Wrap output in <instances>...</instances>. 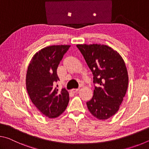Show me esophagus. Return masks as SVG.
I'll use <instances>...</instances> for the list:
<instances>
[{"label": "esophagus", "mask_w": 149, "mask_h": 149, "mask_svg": "<svg viewBox=\"0 0 149 149\" xmlns=\"http://www.w3.org/2000/svg\"><path fill=\"white\" fill-rule=\"evenodd\" d=\"M78 90H79V88H77V89H72L71 91H72V92H73V93H76V92H77L78 91Z\"/></svg>", "instance_id": "esophagus-1"}]
</instances>
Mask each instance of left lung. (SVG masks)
Wrapping results in <instances>:
<instances>
[{
    "label": "left lung",
    "mask_w": 149,
    "mask_h": 149,
    "mask_svg": "<svg viewBox=\"0 0 149 149\" xmlns=\"http://www.w3.org/2000/svg\"><path fill=\"white\" fill-rule=\"evenodd\" d=\"M93 75L95 90L87 102L90 112L99 120L112 117L119 110L128 86L125 62L119 53L104 45H77Z\"/></svg>",
    "instance_id": "1"
}]
</instances>
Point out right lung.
<instances>
[{
    "mask_svg": "<svg viewBox=\"0 0 149 149\" xmlns=\"http://www.w3.org/2000/svg\"><path fill=\"white\" fill-rule=\"evenodd\" d=\"M70 45H52L35 54L30 62L26 74V88L32 102L42 114L56 118L65 110L69 93L63 88L54 87L60 80L57 68Z\"/></svg>",
    "mask_w": 149,
    "mask_h": 149,
    "instance_id": "1",
    "label": "right lung"
}]
</instances>
